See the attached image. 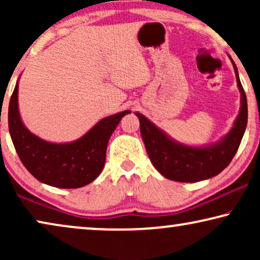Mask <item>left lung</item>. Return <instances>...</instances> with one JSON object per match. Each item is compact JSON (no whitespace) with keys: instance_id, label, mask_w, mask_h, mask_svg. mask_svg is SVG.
Wrapping results in <instances>:
<instances>
[{"instance_id":"obj_1","label":"left lung","mask_w":260,"mask_h":260,"mask_svg":"<svg viewBox=\"0 0 260 260\" xmlns=\"http://www.w3.org/2000/svg\"><path fill=\"white\" fill-rule=\"evenodd\" d=\"M230 59L240 92V109L233 126L219 141L204 145L181 143L142 113L135 112L140 119L141 135L149 158L167 179L177 182L208 180L221 173L236 155L247 125V101L236 63L231 56Z\"/></svg>"}]
</instances>
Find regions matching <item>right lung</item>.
<instances>
[{"label": "right lung", "instance_id": "right-lung-1", "mask_svg": "<svg viewBox=\"0 0 260 260\" xmlns=\"http://www.w3.org/2000/svg\"><path fill=\"white\" fill-rule=\"evenodd\" d=\"M19 83L9 102L8 126L22 165L40 182L56 188H80L101 175L110 137L130 110L102 118L72 142L53 143L30 133L19 110Z\"/></svg>", "mask_w": 260, "mask_h": 260}]
</instances>
